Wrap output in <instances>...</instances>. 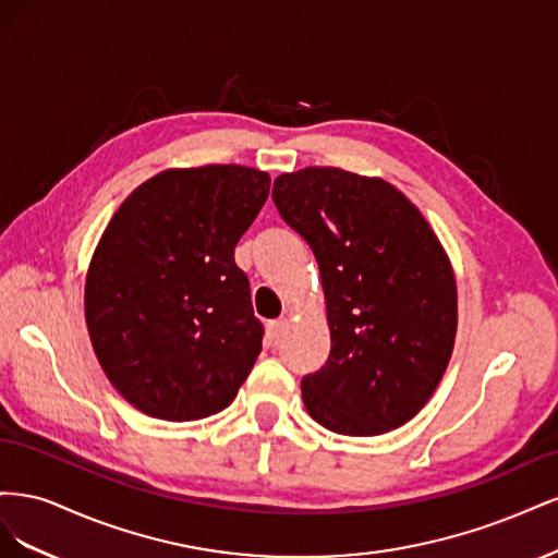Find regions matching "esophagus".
Returning <instances> with one entry per match:
<instances>
[{"mask_svg":"<svg viewBox=\"0 0 558 558\" xmlns=\"http://www.w3.org/2000/svg\"><path fill=\"white\" fill-rule=\"evenodd\" d=\"M286 326H289V320H286V318L269 320V324H267V337H269V340H277V337L286 330Z\"/></svg>","mask_w":558,"mask_h":558,"instance_id":"1","label":"esophagus"}]
</instances>
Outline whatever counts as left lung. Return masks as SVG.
Segmentation results:
<instances>
[{
	"label": "left lung",
	"instance_id": "obj_1",
	"mask_svg": "<svg viewBox=\"0 0 558 558\" xmlns=\"http://www.w3.org/2000/svg\"><path fill=\"white\" fill-rule=\"evenodd\" d=\"M272 199L312 246L326 295L330 356L302 379L310 416L356 437L408 424L440 384L459 326L445 246L379 177L305 167L277 177Z\"/></svg>",
	"mask_w": 558,
	"mask_h": 558
}]
</instances>
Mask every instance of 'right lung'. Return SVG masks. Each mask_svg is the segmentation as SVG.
I'll use <instances>...</instances> for the list:
<instances>
[{
  "label": "right lung",
  "instance_id": "right-lung-1",
  "mask_svg": "<svg viewBox=\"0 0 558 558\" xmlns=\"http://www.w3.org/2000/svg\"><path fill=\"white\" fill-rule=\"evenodd\" d=\"M269 195L244 165L165 170L109 221L86 277V324L105 375L162 421L226 410L263 349L234 246Z\"/></svg>",
  "mask_w": 558,
  "mask_h": 558
}]
</instances>
